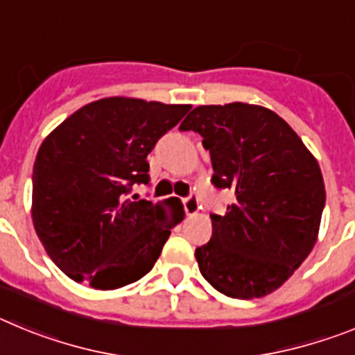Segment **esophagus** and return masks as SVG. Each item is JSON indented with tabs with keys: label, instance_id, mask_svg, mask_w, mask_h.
Here are the masks:
<instances>
[{
	"label": "esophagus",
	"instance_id": "34e87169",
	"mask_svg": "<svg viewBox=\"0 0 355 355\" xmlns=\"http://www.w3.org/2000/svg\"><path fill=\"white\" fill-rule=\"evenodd\" d=\"M183 208L184 211H187V215H196L197 211H199V197H197V193H190L188 197H184L183 199Z\"/></svg>",
	"mask_w": 355,
	"mask_h": 355
}]
</instances>
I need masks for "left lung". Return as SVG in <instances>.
Here are the masks:
<instances>
[{
    "label": "left lung",
    "mask_w": 355,
    "mask_h": 355,
    "mask_svg": "<svg viewBox=\"0 0 355 355\" xmlns=\"http://www.w3.org/2000/svg\"><path fill=\"white\" fill-rule=\"evenodd\" d=\"M180 130L202 137L215 188L234 202L211 213L213 234L196 249L202 277L231 299L272 293L307 258L325 206L318 162L283 119L263 106H197Z\"/></svg>",
    "instance_id": "1"
}]
</instances>
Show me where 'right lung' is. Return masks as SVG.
<instances>
[{"label":"right lung","instance_id":"right-lung-1","mask_svg":"<svg viewBox=\"0 0 355 355\" xmlns=\"http://www.w3.org/2000/svg\"><path fill=\"white\" fill-rule=\"evenodd\" d=\"M190 108L108 97L74 112L44 140L31 216L49 258L72 281L115 290L155 266L183 206L174 197L137 200L131 190L149 184L147 155Z\"/></svg>","mask_w":355,"mask_h":355}]
</instances>
